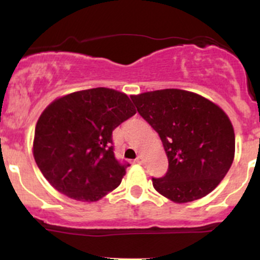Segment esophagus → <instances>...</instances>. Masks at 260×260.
Listing matches in <instances>:
<instances>
[{"mask_svg":"<svg viewBox=\"0 0 260 260\" xmlns=\"http://www.w3.org/2000/svg\"><path fill=\"white\" fill-rule=\"evenodd\" d=\"M136 162L137 164H143V162H144V157H143L142 155H139V156L136 159Z\"/></svg>","mask_w":260,"mask_h":260,"instance_id":"obj_1","label":"esophagus"}]
</instances>
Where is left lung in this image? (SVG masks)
<instances>
[{"label": "left lung", "instance_id": "1", "mask_svg": "<svg viewBox=\"0 0 260 260\" xmlns=\"http://www.w3.org/2000/svg\"><path fill=\"white\" fill-rule=\"evenodd\" d=\"M137 111L159 134L169 170L153 178L160 194L189 203L213 192L235 157V132L225 111L196 92L162 89L132 95Z\"/></svg>", "mask_w": 260, "mask_h": 260}]
</instances>
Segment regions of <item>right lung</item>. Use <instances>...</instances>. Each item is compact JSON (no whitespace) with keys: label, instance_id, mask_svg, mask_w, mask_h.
<instances>
[{"label":"right lung","instance_id":"obj_1","mask_svg":"<svg viewBox=\"0 0 260 260\" xmlns=\"http://www.w3.org/2000/svg\"><path fill=\"white\" fill-rule=\"evenodd\" d=\"M136 113L124 92L109 88L74 91L53 100L39 117L32 155L62 194L96 202L120 186L129 164L116 160L112 131Z\"/></svg>","mask_w":260,"mask_h":260}]
</instances>
